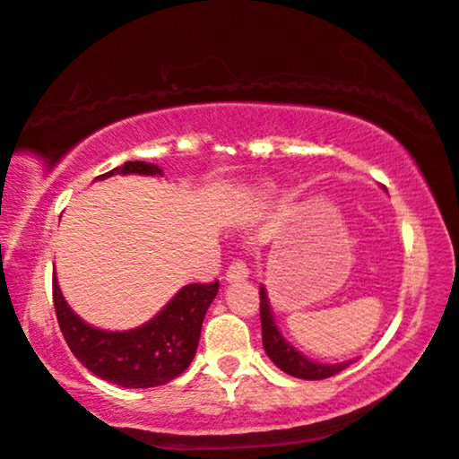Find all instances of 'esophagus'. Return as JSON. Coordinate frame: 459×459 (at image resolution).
Here are the masks:
<instances>
[{
  "label": "esophagus",
  "mask_w": 459,
  "mask_h": 459,
  "mask_svg": "<svg viewBox=\"0 0 459 459\" xmlns=\"http://www.w3.org/2000/svg\"><path fill=\"white\" fill-rule=\"evenodd\" d=\"M249 278V267L243 261H232L227 269V281H243Z\"/></svg>",
  "instance_id": "1"
}]
</instances>
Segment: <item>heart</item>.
<instances>
[{
    "mask_svg": "<svg viewBox=\"0 0 459 459\" xmlns=\"http://www.w3.org/2000/svg\"><path fill=\"white\" fill-rule=\"evenodd\" d=\"M272 194H273V186H272V184H264V186H261L259 190L255 192V198L264 202V200H267V198H272Z\"/></svg>",
    "mask_w": 459,
    "mask_h": 459,
    "instance_id": "b5f03b06",
    "label": "heart"
}]
</instances>
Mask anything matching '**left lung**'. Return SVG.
Instances as JSON below:
<instances>
[{
  "mask_svg": "<svg viewBox=\"0 0 459 459\" xmlns=\"http://www.w3.org/2000/svg\"><path fill=\"white\" fill-rule=\"evenodd\" d=\"M259 298H261V337H264V349L275 366L281 372H286L294 377H302V380H325L334 374L343 372L347 366H351V359L341 363H321L312 361L307 355H302L294 345H290L283 334L280 333L278 325H275L272 307H269V298L264 286H259Z\"/></svg>",
  "mask_w": 459,
  "mask_h": 459,
  "instance_id": "8db88e82",
  "label": "left lung"
}]
</instances>
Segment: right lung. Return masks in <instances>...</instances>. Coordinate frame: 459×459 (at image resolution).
Masks as SVG:
<instances>
[{"instance_id": "right-lung-1", "label": "right lung", "mask_w": 459, "mask_h": 459, "mask_svg": "<svg viewBox=\"0 0 459 459\" xmlns=\"http://www.w3.org/2000/svg\"><path fill=\"white\" fill-rule=\"evenodd\" d=\"M120 176H163L161 167L126 161L96 179ZM218 294V281L190 283L136 329L104 331L71 310L53 275V300L61 333L73 355L106 382L122 388H152L171 382L190 366L200 343L206 310Z\"/></svg>"}]
</instances>
